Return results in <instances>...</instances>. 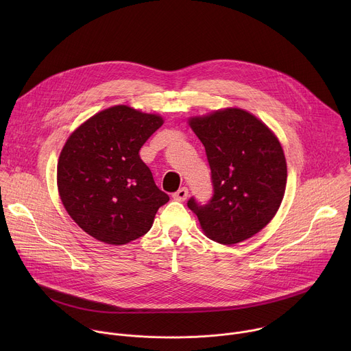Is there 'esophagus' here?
Instances as JSON below:
<instances>
[{
  "label": "esophagus",
  "mask_w": 351,
  "mask_h": 351,
  "mask_svg": "<svg viewBox=\"0 0 351 351\" xmlns=\"http://www.w3.org/2000/svg\"><path fill=\"white\" fill-rule=\"evenodd\" d=\"M187 195H189L187 187H180L178 191L173 193L172 197L176 199V202H184V199L187 198Z\"/></svg>",
  "instance_id": "obj_1"
}]
</instances>
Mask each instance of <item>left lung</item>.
Returning a JSON list of instances; mask_svg holds the SVG:
<instances>
[{"label": "left lung", "instance_id": "obj_1", "mask_svg": "<svg viewBox=\"0 0 351 351\" xmlns=\"http://www.w3.org/2000/svg\"><path fill=\"white\" fill-rule=\"evenodd\" d=\"M189 125L206 147L214 194L207 204L191 197L187 207L217 243L230 245L254 236L285 195L287 167L278 137L240 108L194 117Z\"/></svg>", "mask_w": 351, "mask_h": 351}]
</instances>
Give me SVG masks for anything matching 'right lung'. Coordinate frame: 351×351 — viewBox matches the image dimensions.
<instances>
[{
	"mask_svg": "<svg viewBox=\"0 0 351 351\" xmlns=\"http://www.w3.org/2000/svg\"><path fill=\"white\" fill-rule=\"evenodd\" d=\"M164 123L156 114L115 106L95 114L66 140L57 167L61 202L94 239L122 245L145 234L169 202L138 152Z\"/></svg>",
	"mask_w": 351,
	"mask_h": 351,
	"instance_id": "obj_1",
	"label": "right lung"
}]
</instances>
